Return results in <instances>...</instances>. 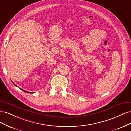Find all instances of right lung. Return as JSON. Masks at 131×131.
<instances>
[{
  "label": "right lung",
  "instance_id": "right-lung-1",
  "mask_svg": "<svg viewBox=\"0 0 131 131\" xmlns=\"http://www.w3.org/2000/svg\"><path fill=\"white\" fill-rule=\"evenodd\" d=\"M13 84H14V83H13ZM15 85V84H14ZM16 86V85H15ZM22 91H24V92H27V93H31V92H27V91H25V90H22V89H21Z\"/></svg>",
  "mask_w": 131,
  "mask_h": 131
}]
</instances>
